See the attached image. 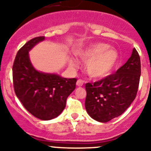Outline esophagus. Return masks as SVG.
Listing matches in <instances>:
<instances>
[{
  "instance_id": "1",
  "label": "esophagus",
  "mask_w": 151,
  "mask_h": 151,
  "mask_svg": "<svg viewBox=\"0 0 151 151\" xmlns=\"http://www.w3.org/2000/svg\"><path fill=\"white\" fill-rule=\"evenodd\" d=\"M76 85L77 86H79V87L80 86H82L83 85V81H82L81 79H78L76 82Z\"/></svg>"
}]
</instances>
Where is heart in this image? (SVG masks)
Here are the masks:
<instances>
[{"instance_id": "obj_1", "label": "heart", "mask_w": 151, "mask_h": 151, "mask_svg": "<svg viewBox=\"0 0 151 151\" xmlns=\"http://www.w3.org/2000/svg\"><path fill=\"white\" fill-rule=\"evenodd\" d=\"M77 57L86 61L85 70L89 76L95 79L106 77L112 73L119 61V53L106 43L91 44L76 52ZM70 66H76V63L71 60Z\"/></svg>"}]
</instances>
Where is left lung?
I'll list each match as a JSON object with an SVG mask.
<instances>
[{
    "label": "left lung",
    "mask_w": 151,
    "mask_h": 151,
    "mask_svg": "<svg viewBox=\"0 0 151 151\" xmlns=\"http://www.w3.org/2000/svg\"><path fill=\"white\" fill-rule=\"evenodd\" d=\"M141 77V60L133 48L127 62L114 74L85 84V109L94 120L107 122L127 110L137 94Z\"/></svg>",
    "instance_id": "8db88e82"
}]
</instances>
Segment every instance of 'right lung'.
<instances>
[{
	"label": "right lung",
	"mask_w": 151,
	"mask_h": 151,
	"mask_svg": "<svg viewBox=\"0 0 151 151\" xmlns=\"http://www.w3.org/2000/svg\"><path fill=\"white\" fill-rule=\"evenodd\" d=\"M44 40V36L32 38L17 52L13 66V87L17 97L32 115L41 120H50L64 110L77 80L35 69L29 52Z\"/></svg>",
	"instance_id": "right-lung-1"
}]
</instances>
